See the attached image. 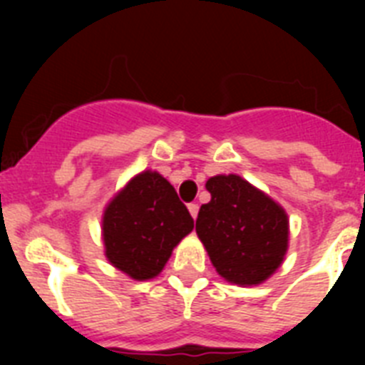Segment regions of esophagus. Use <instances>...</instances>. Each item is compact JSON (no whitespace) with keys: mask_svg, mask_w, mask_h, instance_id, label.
<instances>
[{"mask_svg":"<svg viewBox=\"0 0 365 365\" xmlns=\"http://www.w3.org/2000/svg\"><path fill=\"white\" fill-rule=\"evenodd\" d=\"M188 210H190V214H192L193 219H197L199 205H195V202H190V205H188Z\"/></svg>","mask_w":365,"mask_h":365,"instance_id":"obj_1","label":"esophagus"}]
</instances>
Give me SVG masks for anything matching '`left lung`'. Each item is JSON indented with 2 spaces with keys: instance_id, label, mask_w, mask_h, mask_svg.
I'll return each instance as SVG.
<instances>
[{
  "instance_id": "1",
  "label": "left lung",
  "mask_w": 365,
  "mask_h": 365,
  "mask_svg": "<svg viewBox=\"0 0 365 365\" xmlns=\"http://www.w3.org/2000/svg\"><path fill=\"white\" fill-rule=\"evenodd\" d=\"M206 190L212 199L201 206L195 230L212 265L230 283L265 282L287 252L285 210L237 175L212 177Z\"/></svg>"
}]
</instances>
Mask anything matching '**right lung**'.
<instances>
[{
  "label": "right lung",
  "mask_w": 365,
  "mask_h": 365,
  "mask_svg": "<svg viewBox=\"0 0 365 365\" xmlns=\"http://www.w3.org/2000/svg\"><path fill=\"white\" fill-rule=\"evenodd\" d=\"M102 222L108 259L138 282L155 278L193 228L185 202L157 172L131 179L109 202Z\"/></svg>",
  "instance_id": "add662e5"
}]
</instances>
